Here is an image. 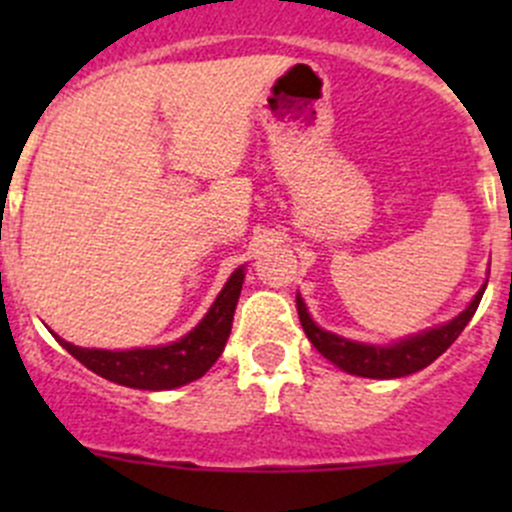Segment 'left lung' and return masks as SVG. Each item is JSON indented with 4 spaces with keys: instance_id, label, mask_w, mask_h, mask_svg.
Returning a JSON list of instances; mask_svg holds the SVG:
<instances>
[{
    "instance_id": "obj_1",
    "label": "left lung",
    "mask_w": 512,
    "mask_h": 512,
    "mask_svg": "<svg viewBox=\"0 0 512 512\" xmlns=\"http://www.w3.org/2000/svg\"><path fill=\"white\" fill-rule=\"evenodd\" d=\"M483 292L485 287L476 294L471 307L463 314H458L453 322L443 324V327L438 329H431V332L418 334V337L404 339V342L394 344V347H371V344L349 342V339L337 337V334L324 332V329H319L317 324L312 322L302 297H297V312L299 322H302L304 327V334H307L309 342L314 344V349L322 356H327V359L332 361V364H337L339 369L356 376H366V379H399V376H409L414 374V371H421L423 366L436 361L438 356L456 342L458 334L466 329V324L471 322V317L476 314Z\"/></svg>"
}]
</instances>
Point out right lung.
I'll use <instances>...</instances> for the list:
<instances>
[{"label": "right lung", "instance_id": "obj_1", "mask_svg": "<svg viewBox=\"0 0 512 512\" xmlns=\"http://www.w3.org/2000/svg\"><path fill=\"white\" fill-rule=\"evenodd\" d=\"M245 272L235 270L218 294L203 322L178 342L156 349H128V352H106V349H81L59 339L61 347L81 361L86 369L113 384L131 389L163 391L190 384L200 379L223 354L232 329L237 299H240Z\"/></svg>", "mask_w": 512, "mask_h": 512}]
</instances>
